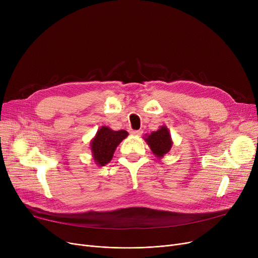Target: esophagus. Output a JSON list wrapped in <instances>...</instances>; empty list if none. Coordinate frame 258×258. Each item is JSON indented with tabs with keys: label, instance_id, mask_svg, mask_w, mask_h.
<instances>
[{
	"label": "esophagus",
	"instance_id": "1",
	"mask_svg": "<svg viewBox=\"0 0 258 258\" xmlns=\"http://www.w3.org/2000/svg\"><path fill=\"white\" fill-rule=\"evenodd\" d=\"M131 133L134 134V135H137V136H140V135L143 133L142 130H137V131H134V130H131Z\"/></svg>",
	"mask_w": 258,
	"mask_h": 258
}]
</instances>
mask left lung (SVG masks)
Here are the masks:
<instances>
[{"label": "left lung", "mask_w": 258, "mask_h": 258, "mask_svg": "<svg viewBox=\"0 0 258 258\" xmlns=\"http://www.w3.org/2000/svg\"><path fill=\"white\" fill-rule=\"evenodd\" d=\"M150 145L152 152L159 158L165 156L171 148L172 142L166 126H162L157 132H153L150 136L145 138Z\"/></svg>", "instance_id": "8db88e82"}]
</instances>
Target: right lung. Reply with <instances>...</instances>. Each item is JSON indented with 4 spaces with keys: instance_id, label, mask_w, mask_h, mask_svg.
Segmentation results:
<instances>
[{
    "instance_id": "right-lung-1",
    "label": "right lung",
    "mask_w": 258,
    "mask_h": 258,
    "mask_svg": "<svg viewBox=\"0 0 258 258\" xmlns=\"http://www.w3.org/2000/svg\"><path fill=\"white\" fill-rule=\"evenodd\" d=\"M126 131H112L107 126H102L98 130L96 137L91 143V150L96 163L103 166L113 158L114 152L118 144L127 136Z\"/></svg>"
}]
</instances>
